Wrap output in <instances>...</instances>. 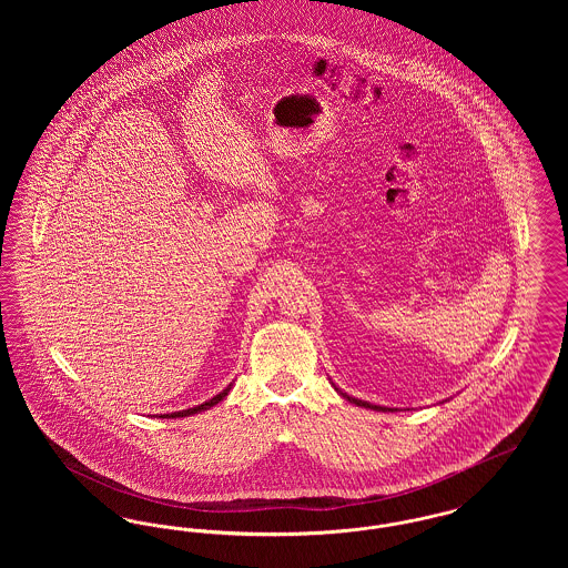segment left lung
<instances>
[{
	"mask_svg": "<svg viewBox=\"0 0 568 568\" xmlns=\"http://www.w3.org/2000/svg\"><path fill=\"white\" fill-rule=\"evenodd\" d=\"M334 385V389L345 398V400H349L352 405L362 406V408H373V410H381V413H394V410H398V408H389V406H381V405H371V403H366V400H359V398H353L349 396L347 392H343L341 387H336V383H332Z\"/></svg>",
	"mask_w": 568,
	"mask_h": 568,
	"instance_id": "8db88e82",
	"label": "left lung"
}]
</instances>
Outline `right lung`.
Masks as SVG:
<instances>
[{
	"instance_id": "1",
	"label": "right lung",
	"mask_w": 568,
	"mask_h": 568,
	"mask_svg": "<svg viewBox=\"0 0 568 568\" xmlns=\"http://www.w3.org/2000/svg\"><path fill=\"white\" fill-rule=\"evenodd\" d=\"M232 385H234V383H230L223 392H219L216 396H213V398H211V400H206V403H202V405L193 406V408H183V410H174V413H165V415H160V417H162V419H176V417H190V415H195V413L209 410V408H213V406L219 405V403L230 394Z\"/></svg>"
}]
</instances>
